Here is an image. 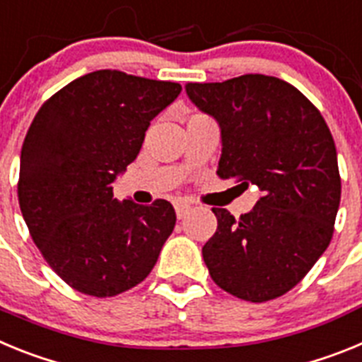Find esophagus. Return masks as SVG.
Listing matches in <instances>:
<instances>
[{
  "instance_id": "1",
  "label": "esophagus",
  "mask_w": 362,
  "mask_h": 362,
  "mask_svg": "<svg viewBox=\"0 0 362 362\" xmlns=\"http://www.w3.org/2000/svg\"><path fill=\"white\" fill-rule=\"evenodd\" d=\"M190 210H192V204L185 203V201H177V203H175V216H177V219H183Z\"/></svg>"
}]
</instances>
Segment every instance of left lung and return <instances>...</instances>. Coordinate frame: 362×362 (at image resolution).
<instances>
[{
  "mask_svg": "<svg viewBox=\"0 0 362 362\" xmlns=\"http://www.w3.org/2000/svg\"><path fill=\"white\" fill-rule=\"evenodd\" d=\"M185 90L219 124L217 175L261 190L239 219L212 209L217 230L203 246L204 264L214 283L239 299H276L330 245L341 201L330 129L296 86L272 76L187 83Z\"/></svg>",
  "mask_w": 362,
  "mask_h": 362,
  "instance_id": "obj_1",
  "label": "left lung"
}]
</instances>
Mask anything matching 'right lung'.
<instances>
[{
  "label": "right lung",
  "mask_w": 362,
  "mask_h": 362,
  "mask_svg": "<svg viewBox=\"0 0 362 362\" xmlns=\"http://www.w3.org/2000/svg\"><path fill=\"white\" fill-rule=\"evenodd\" d=\"M181 85L95 70L40 108L19 158V209L57 276L112 297L141 283L175 226L168 201H117L112 185L141 150L150 121Z\"/></svg>",
  "instance_id": "1"
}]
</instances>
